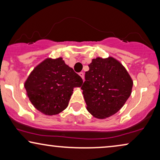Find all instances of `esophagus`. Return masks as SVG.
Segmentation results:
<instances>
[{"mask_svg":"<svg viewBox=\"0 0 160 160\" xmlns=\"http://www.w3.org/2000/svg\"><path fill=\"white\" fill-rule=\"evenodd\" d=\"M79 76H81V77L82 78V79L84 80V73H83V72H80V73H79Z\"/></svg>","mask_w":160,"mask_h":160,"instance_id":"1","label":"esophagus"}]
</instances>
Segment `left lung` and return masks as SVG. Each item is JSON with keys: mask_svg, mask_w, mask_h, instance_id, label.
I'll return each mask as SVG.
<instances>
[{"mask_svg": "<svg viewBox=\"0 0 160 160\" xmlns=\"http://www.w3.org/2000/svg\"><path fill=\"white\" fill-rule=\"evenodd\" d=\"M82 86L87 109L104 119L119 111L131 95L133 82L128 72L113 58L93 59Z\"/></svg>", "mask_w": 160, "mask_h": 160, "instance_id": "8db88e82", "label": "left lung"}]
</instances>
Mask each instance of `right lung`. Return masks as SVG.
I'll list each match as a JSON object with an SVG mask.
<instances>
[{
	"label": "right lung",
	"instance_id": "add662e5",
	"mask_svg": "<svg viewBox=\"0 0 160 160\" xmlns=\"http://www.w3.org/2000/svg\"><path fill=\"white\" fill-rule=\"evenodd\" d=\"M82 83L81 76L59 58L47 59L35 68L25 87L37 110L46 115H55L67 108L73 88Z\"/></svg>",
	"mask_w": 160,
	"mask_h": 160
}]
</instances>
